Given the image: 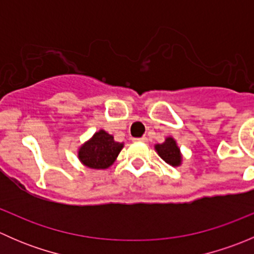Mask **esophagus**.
I'll return each instance as SVG.
<instances>
[{
    "mask_svg": "<svg viewBox=\"0 0 254 254\" xmlns=\"http://www.w3.org/2000/svg\"><path fill=\"white\" fill-rule=\"evenodd\" d=\"M135 141H141V142H147V137L142 136V137H139V139H134Z\"/></svg>",
    "mask_w": 254,
    "mask_h": 254,
    "instance_id": "esophagus-1",
    "label": "esophagus"
}]
</instances>
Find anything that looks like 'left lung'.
Returning a JSON list of instances; mask_svg holds the SVG:
<instances>
[{"label":"left lung","mask_w":254,"mask_h":254,"mask_svg":"<svg viewBox=\"0 0 254 254\" xmlns=\"http://www.w3.org/2000/svg\"><path fill=\"white\" fill-rule=\"evenodd\" d=\"M158 155L161 156L162 160H165L168 165L178 166L181 163V153H179L178 146L176 145V141L172 137L166 139V141L162 145H156Z\"/></svg>","instance_id":"obj_1"}]
</instances>
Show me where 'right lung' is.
I'll return each mask as SVG.
<instances>
[{"mask_svg":"<svg viewBox=\"0 0 254 254\" xmlns=\"http://www.w3.org/2000/svg\"><path fill=\"white\" fill-rule=\"evenodd\" d=\"M122 148L123 143L115 142L112 135L101 130L79 148L78 157L87 167L103 170L114 162Z\"/></svg>","mask_w":254,"mask_h":254,"instance_id":"1","label":"right lung"}]
</instances>
